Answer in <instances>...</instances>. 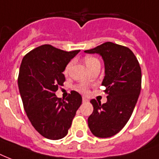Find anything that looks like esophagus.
<instances>
[{"mask_svg":"<svg viewBox=\"0 0 159 159\" xmlns=\"http://www.w3.org/2000/svg\"><path fill=\"white\" fill-rule=\"evenodd\" d=\"M82 100H83V103H84V102L88 101V99H86L85 97H83V98H82Z\"/></svg>","mask_w":159,"mask_h":159,"instance_id":"1","label":"esophagus"}]
</instances>
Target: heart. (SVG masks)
Instances as JSON below:
<instances>
[{
    "label": "heart",
    "mask_w": 159,
    "mask_h": 159,
    "mask_svg": "<svg viewBox=\"0 0 159 159\" xmlns=\"http://www.w3.org/2000/svg\"><path fill=\"white\" fill-rule=\"evenodd\" d=\"M84 62H85V65L87 66L89 69L90 68L91 66H93L94 64H96V63H99V60H97L95 57H93V56H86L84 58ZM71 66V63H69L68 65L66 66V69H65V73L67 74L70 70V69ZM78 89L81 92H84V93H85L87 92V85L86 84H80V85L78 86Z\"/></svg>",
    "instance_id": "1"
}]
</instances>
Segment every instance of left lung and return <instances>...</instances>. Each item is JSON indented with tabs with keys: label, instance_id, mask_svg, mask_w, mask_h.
Returning <instances> with one entry per match:
<instances>
[{
	"label": "left lung",
	"instance_id": "left-lung-1",
	"mask_svg": "<svg viewBox=\"0 0 159 159\" xmlns=\"http://www.w3.org/2000/svg\"><path fill=\"white\" fill-rule=\"evenodd\" d=\"M87 54H99L104 63L107 102L91 99L93 111L88 118L91 133L99 138L114 136L125 126L134 109L141 90V68L132 50L123 45L105 42Z\"/></svg>",
	"mask_w": 159,
	"mask_h": 159
}]
</instances>
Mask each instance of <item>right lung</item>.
<instances>
[{"label": "right lung", "instance_id": "right-lung-1", "mask_svg": "<svg viewBox=\"0 0 159 159\" xmlns=\"http://www.w3.org/2000/svg\"><path fill=\"white\" fill-rule=\"evenodd\" d=\"M79 52L43 45L22 60L18 86L24 109L35 130L48 139L66 136L82 104V97L76 91H71L66 100L55 95L66 80L63 72L66 66Z\"/></svg>", "mask_w": 159, "mask_h": 159}]
</instances>
